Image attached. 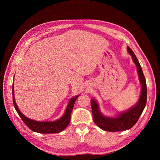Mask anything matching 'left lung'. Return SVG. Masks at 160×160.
I'll return each mask as SVG.
<instances>
[{"label":"left lung","instance_id":"8db88e82","mask_svg":"<svg viewBox=\"0 0 160 160\" xmlns=\"http://www.w3.org/2000/svg\"><path fill=\"white\" fill-rule=\"evenodd\" d=\"M127 50L128 53L131 54L132 60L136 64L138 68V72L140 78V82L142 84L141 95L140 100L138 104L134 107L131 108L128 111L122 113L118 115L117 118H107L104 117L99 111L98 104L94 100H91V108H92L93 118L94 123L98 125L101 129L106 131L116 132L128 130L132 128L136 124L138 119L140 118L141 114L143 112L147 100V82L144 76L143 71L140 62L135 56L133 52L130 49V47H127Z\"/></svg>","mask_w":160,"mask_h":160}]
</instances>
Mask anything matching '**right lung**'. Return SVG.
I'll return each instance as SVG.
<instances>
[{
    "instance_id": "right-lung-1",
    "label": "right lung",
    "mask_w": 160,
    "mask_h": 160,
    "mask_svg": "<svg viewBox=\"0 0 160 160\" xmlns=\"http://www.w3.org/2000/svg\"><path fill=\"white\" fill-rule=\"evenodd\" d=\"M12 96L13 106H14L15 109L16 110L20 118L22 119L24 123L33 131L40 132V133H57V132L62 131L69 124L71 111H72L75 102H76V99L79 96H78L74 97L69 100V104H68V106L66 108L65 113L59 120L55 122H37L26 118L19 111L15 102L14 94H13V85L12 87Z\"/></svg>"
}]
</instances>
